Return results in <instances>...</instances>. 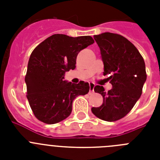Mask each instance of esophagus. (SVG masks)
<instances>
[{"mask_svg": "<svg viewBox=\"0 0 160 160\" xmlns=\"http://www.w3.org/2000/svg\"><path fill=\"white\" fill-rule=\"evenodd\" d=\"M89 85H90V92H94V88L95 87V85L93 82H90Z\"/></svg>", "mask_w": 160, "mask_h": 160, "instance_id": "obj_1", "label": "esophagus"}]
</instances>
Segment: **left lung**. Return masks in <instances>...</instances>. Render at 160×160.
<instances>
[{
	"instance_id": "1",
	"label": "left lung",
	"mask_w": 160,
	"mask_h": 160,
	"mask_svg": "<svg viewBox=\"0 0 160 160\" xmlns=\"http://www.w3.org/2000/svg\"><path fill=\"white\" fill-rule=\"evenodd\" d=\"M94 38L104 65L103 75H111L112 89L105 92L103 87H94L103 102L91 111L100 119L114 122L126 116L139 99L147 80L145 62L136 47L121 35L107 32Z\"/></svg>"
}]
</instances>
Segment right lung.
<instances>
[{"label": "right lung", "instance_id": "1", "mask_svg": "<svg viewBox=\"0 0 160 160\" xmlns=\"http://www.w3.org/2000/svg\"><path fill=\"white\" fill-rule=\"evenodd\" d=\"M94 42L90 36L53 34L33 49L25 81L29 106L38 120L54 124L66 119L73 99L89 92L88 82H68L64 76L75 69L79 52Z\"/></svg>", "mask_w": 160, "mask_h": 160}]
</instances>
